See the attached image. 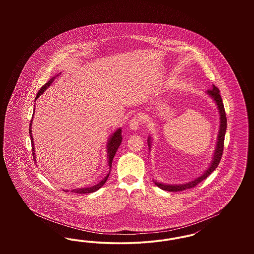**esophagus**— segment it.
I'll return each mask as SVG.
<instances>
[{"label": "esophagus", "mask_w": 254, "mask_h": 254, "mask_svg": "<svg viewBox=\"0 0 254 254\" xmlns=\"http://www.w3.org/2000/svg\"><path fill=\"white\" fill-rule=\"evenodd\" d=\"M140 121H141V118L136 116L134 117L131 121L129 122V128L131 130H137L139 126H140Z\"/></svg>", "instance_id": "obj_1"}]
</instances>
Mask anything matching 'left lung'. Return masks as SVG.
I'll return each mask as SVG.
<instances>
[{
  "instance_id": "8db88e82",
  "label": "left lung",
  "mask_w": 254,
  "mask_h": 254,
  "mask_svg": "<svg viewBox=\"0 0 254 254\" xmlns=\"http://www.w3.org/2000/svg\"><path fill=\"white\" fill-rule=\"evenodd\" d=\"M206 94H208L215 102L218 110H219V115H220V127H219V132H218L217 142H216V147H215V150H214V153H213V156H212V161H211L209 167L205 169V171L199 177L195 178L192 181L188 182L186 184L169 185V184H163V183H159L157 181H153L158 188H160L163 190L182 191V190H188V189H191V188H194L196 185H198L199 183L205 180V178L212 171H214L215 169H217L218 165H219L222 155H223V150H224L225 134L227 131V116H226V111L224 109V104H223L222 98L220 95V91H219L217 87L214 85H212V88L207 90ZM147 145H148V148L150 150L151 145H152V140H151L150 136H148Z\"/></svg>"
}]
</instances>
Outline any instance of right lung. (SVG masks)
Instances as JSON below:
<instances>
[{
  "instance_id": "1",
  "label": "right lung",
  "mask_w": 254,
  "mask_h": 254,
  "mask_svg": "<svg viewBox=\"0 0 254 254\" xmlns=\"http://www.w3.org/2000/svg\"><path fill=\"white\" fill-rule=\"evenodd\" d=\"M59 76V75H57ZM57 76H54L52 77L50 80H49L48 83H46L45 85H43L40 90L38 91V94H37L35 100H37L39 97L41 96L45 91L46 89L50 86V85L53 83V81L55 80V78ZM34 109H35V106H34ZM34 115V114H33ZM33 119V117H32ZM31 126H32V120L30 122V125H29V135H30V140H31V145H32V154H33V159L34 161L36 162V155H35V149H34V141H33V137H32V130H31ZM122 128H118L117 130H115L114 132L112 133L109 137V141H108V144H107V152H108V164H109V173L107 174V176L102 180V181L99 182L96 185L92 186V187H86V188H80V189H74L71 190L70 192H75V193L78 194H85V193H92L94 191L98 190L99 189H101L105 183L108 180L109 178V174H110V170H111V164H112V160L116 154V151L119 147V145H121L122 143ZM64 191H66L68 192L69 190H64Z\"/></svg>"
}]
</instances>
